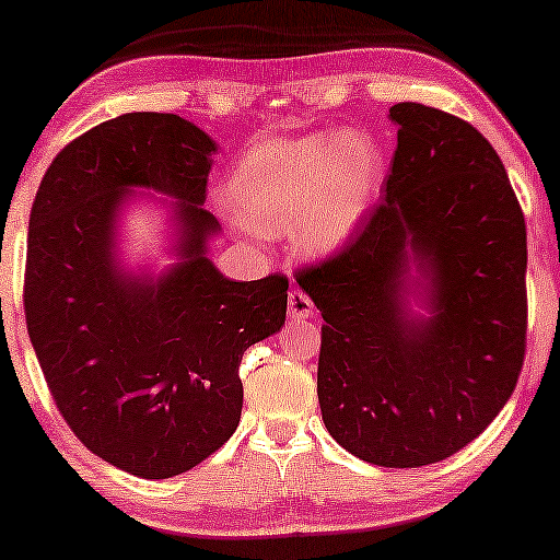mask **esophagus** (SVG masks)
<instances>
[{
  "label": "esophagus",
  "instance_id": "obj_1",
  "mask_svg": "<svg viewBox=\"0 0 560 560\" xmlns=\"http://www.w3.org/2000/svg\"><path fill=\"white\" fill-rule=\"evenodd\" d=\"M313 313H315V305L311 301V295H305L303 291L293 289L289 293V317L291 319H307V317H313Z\"/></svg>",
  "mask_w": 560,
  "mask_h": 560
}]
</instances>
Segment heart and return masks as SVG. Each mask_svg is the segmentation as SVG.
Masks as SVG:
<instances>
[{
    "instance_id": "1",
    "label": "heart",
    "mask_w": 560,
    "mask_h": 560,
    "mask_svg": "<svg viewBox=\"0 0 560 560\" xmlns=\"http://www.w3.org/2000/svg\"><path fill=\"white\" fill-rule=\"evenodd\" d=\"M385 177L377 141L359 129H325L249 149L229 183L243 211L233 229L247 237L299 225L311 255L341 247L373 209Z\"/></svg>"
}]
</instances>
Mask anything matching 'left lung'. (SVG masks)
I'll list each match as a JSON object with an SVG mask.
<instances>
[{
  "instance_id": "left-lung-1",
  "label": "left lung",
  "mask_w": 560,
  "mask_h": 560,
  "mask_svg": "<svg viewBox=\"0 0 560 560\" xmlns=\"http://www.w3.org/2000/svg\"><path fill=\"white\" fill-rule=\"evenodd\" d=\"M389 120L385 199L295 281L325 319L317 399L329 435L363 462L411 469L469 445L513 395L527 229L479 129L421 103L392 105Z\"/></svg>"
}]
</instances>
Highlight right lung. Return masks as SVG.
Segmentation results:
<instances>
[{"mask_svg": "<svg viewBox=\"0 0 560 560\" xmlns=\"http://www.w3.org/2000/svg\"><path fill=\"white\" fill-rule=\"evenodd\" d=\"M217 141L171 113H127L57 153L28 223L23 305L59 413L93 455L141 479L197 467L241 421L243 353L283 327L289 279L231 281L207 245ZM135 188L173 198L178 261L159 278L116 255Z\"/></svg>", "mask_w": 560, "mask_h": 560, "instance_id": "add662e5", "label": "right lung"}]
</instances>
